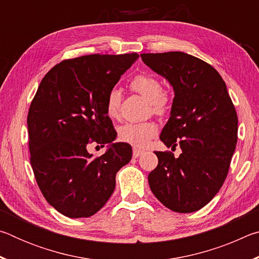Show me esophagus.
<instances>
[{
    "instance_id": "esophagus-1",
    "label": "esophagus",
    "mask_w": 259,
    "mask_h": 259,
    "mask_svg": "<svg viewBox=\"0 0 259 259\" xmlns=\"http://www.w3.org/2000/svg\"><path fill=\"white\" fill-rule=\"evenodd\" d=\"M143 151L139 150V148H134V157H138L140 154H142Z\"/></svg>"
}]
</instances>
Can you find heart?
I'll list each match as a JSON object with an SVG mask.
<instances>
[{
  "label": "heart",
  "mask_w": 259,
  "mask_h": 259,
  "mask_svg": "<svg viewBox=\"0 0 259 259\" xmlns=\"http://www.w3.org/2000/svg\"><path fill=\"white\" fill-rule=\"evenodd\" d=\"M130 89L142 95L151 103L152 111L157 115H163L169 111L170 98L164 91H162V84L159 78L147 73L136 75L130 81ZM121 93L119 89L113 88L109 90L106 97V112L108 116L117 117L120 112ZM157 124L153 121L146 122H129L119 129V137L122 142L131 144L136 147H144L150 139L157 134Z\"/></svg>",
  "instance_id": "b5f03b06"
}]
</instances>
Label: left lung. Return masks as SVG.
Masks as SVG:
<instances>
[{
	"label": "left lung",
	"instance_id": "1",
	"mask_svg": "<svg viewBox=\"0 0 259 259\" xmlns=\"http://www.w3.org/2000/svg\"><path fill=\"white\" fill-rule=\"evenodd\" d=\"M140 57L174 88L160 139L182 150L178 157L155 152L159 163L148 175L151 191L172 211H196L213 199L229 174L238 140L235 107L224 80L205 61L179 51Z\"/></svg>",
	"mask_w": 259,
	"mask_h": 259
}]
</instances>
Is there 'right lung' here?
<instances>
[{
	"label": "right lung",
	"instance_id": "right-lung-1",
	"mask_svg": "<svg viewBox=\"0 0 259 259\" xmlns=\"http://www.w3.org/2000/svg\"><path fill=\"white\" fill-rule=\"evenodd\" d=\"M138 54L89 55L66 59L46 74L30 104L27 128L30 164L43 196L69 218L90 217L115 188L116 172L133 148L112 143L116 131L106 97ZM110 146L95 158L89 143Z\"/></svg>",
	"mask_w": 259,
	"mask_h": 259
}]
</instances>
